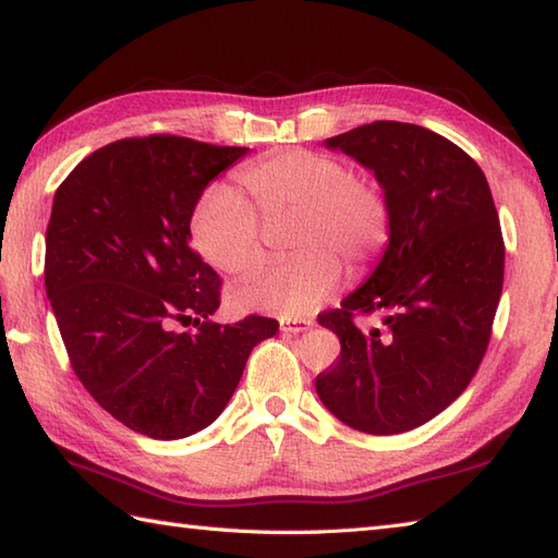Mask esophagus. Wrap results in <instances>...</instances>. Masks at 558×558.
<instances>
[{"label": "esophagus", "mask_w": 558, "mask_h": 558, "mask_svg": "<svg viewBox=\"0 0 558 558\" xmlns=\"http://www.w3.org/2000/svg\"><path fill=\"white\" fill-rule=\"evenodd\" d=\"M312 326V322H290V318H282L280 322V330L282 333H302Z\"/></svg>", "instance_id": "34e87169"}]
</instances>
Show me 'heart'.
Returning <instances> with one entry per match:
<instances>
[{"label": "heart", "instance_id": "heart-1", "mask_svg": "<svg viewBox=\"0 0 558 558\" xmlns=\"http://www.w3.org/2000/svg\"><path fill=\"white\" fill-rule=\"evenodd\" d=\"M242 198L228 186H210L192 213V240L210 266L246 276L264 258L260 221L294 216L290 244L300 252L266 266L234 292L242 310L288 318L312 314L336 290L348 266L362 276L384 256L393 213L374 182L354 177L336 156L282 150L240 172Z\"/></svg>", "mask_w": 558, "mask_h": 558}]
</instances>
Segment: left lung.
Listing matches in <instances>:
<instances>
[{"label": "left lung", "instance_id": "left-lung-1", "mask_svg": "<svg viewBox=\"0 0 558 558\" xmlns=\"http://www.w3.org/2000/svg\"><path fill=\"white\" fill-rule=\"evenodd\" d=\"M369 168L393 232L378 266L318 324L340 340L316 393L364 434H402L446 410L487 352L504 288V236L487 177L453 141L402 122H372L326 138ZM357 313H378L364 331Z\"/></svg>", "mask_w": 558, "mask_h": 558}]
</instances>
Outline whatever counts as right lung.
Returning a JSON list of instances; mask_svg holds the SVG:
<instances>
[{"label":"right lung","instance_id":"right-lung-1","mask_svg":"<svg viewBox=\"0 0 558 558\" xmlns=\"http://www.w3.org/2000/svg\"><path fill=\"white\" fill-rule=\"evenodd\" d=\"M246 150L172 134L122 138L57 189L47 298L78 381L132 432L172 441L206 429L254 345L276 336L266 316L210 322L220 276L189 244L196 201Z\"/></svg>","mask_w":558,"mask_h":558}]
</instances>
